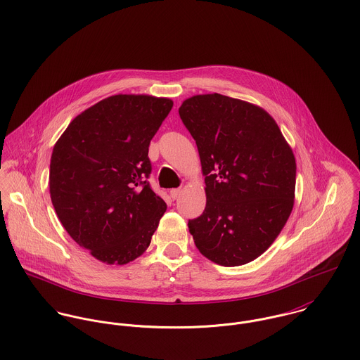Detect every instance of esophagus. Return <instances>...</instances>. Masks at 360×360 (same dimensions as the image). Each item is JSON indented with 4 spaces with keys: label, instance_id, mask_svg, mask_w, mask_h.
<instances>
[{
    "label": "esophagus",
    "instance_id": "obj_1",
    "mask_svg": "<svg viewBox=\"0 0 360 360\" xmlns=\"http://www.w3.org/2000/svg\"><path fill=\"white\" fill-rule=\"evenodd\" d=\"M180 194H181V188H173V190H170V198H172V200H177V198L180 197Z\"/></svg>",
    "mask_w": 360,
    "mask_h": 360
}]
</instances>
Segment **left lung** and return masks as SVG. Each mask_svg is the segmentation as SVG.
Returning a JSON list of instances; mask_svg holds the SVG:
<instances>
[{"label": "left lung", "instance_id": "left-lung-1", "mask_svg": "<svg viewBox=\"0 0 360 360\" xmlns=\"http://www.w3.org/2000/svg\"><path fill=\"white\" fill-rule=\"evenodd\" d=\"M180 117L205 176L204 213L188 221L198 251L221 266L260 257L285 226L297 163L276 120L260 106L217 93L184 100Z\"/></svg>", "mask_w": 360, "mask_h": 360}]
</instances>
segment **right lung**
<instances>
[{"mask_svg":"<svg viewBox=\"0 0 360 360\" xmlns=\"http://www.w3.org/2000/svg\"><path fill=\"white\" fill-rule=\"evenodd\" d=\"M172 106L163 97L112 96L77 115L53 146V209L68 234L103 263L141 257L166 212L146 179L150 143Z\"/></svg>","mask_w":360,"mask_h":360,"instance_id":"add662e5","label":"right lung"}]
</instances>
